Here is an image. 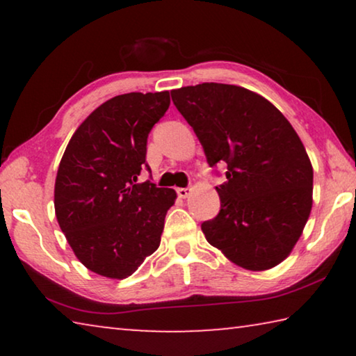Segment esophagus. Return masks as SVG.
<instances>
[{"mask_svg":"<svg viewBox=\"0 0 356 356\" xmlns=\"http://www.w3.org/2000/svg\"><path fill=\"white\" fill-rule=\"evenodd\" d=\"M176 191H177V196H179V197H186V196L190 195L191 190H190V188H177Z\"/></svg>","mask_w":356,"mask_h":356,"instance_id":"obj_1","label":"esophagus"}]
</instances>
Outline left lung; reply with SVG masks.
Returning a JSON list of instances; mask_svg holds the SVG:
<instances>
[{
    "label": "left lung",
    "mask_w": 356,
    "mask_h": 356,
    "mask_svg": "<svg viewBox=\"0 0 356 356\" xmlns=\"http://www.w3.org/2000/svg\"><path fill=\"white\" fill-rule=\"evenodd\" d=\"M171 97L209 166L227 165L220 212L201 225L207 242L252 272L278 265L312 207V166L297 131L268 100L234 84L202 83Z\"/></svg>",
    "instance_id": "8db88e82"
}]
</instances>
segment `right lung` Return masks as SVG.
Returning <instances> with one entry per match:
<instances>
[{
    "label": "right lung",
    "mask_w": 356,
    "mask_h": 356,
    "mask_svg": "<svg viewBox=\"0 0 356 356\" xmlns=\"http://www.w3.org/2000/svg\"><path fill=\"white\" fill-rule=\"evenodd\" d=\"M170 92L116 95L76 129L55 184L61 231L84 267L106 278L135 273L159 248L176 191L152 180L146 168L147 136L170 108Z\"/></svg>",
    "instance_id": "1"
}]
</instances>
